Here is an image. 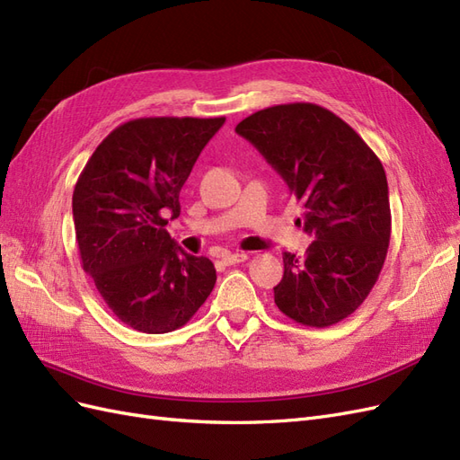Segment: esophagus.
<instances>
[{
    "label": "esophagus",
    "mask_w": 460,
    "mask_h": 460,
    "mask_svg": "<svg viewBox=\"0 0 460 460\" xmlns=\"http://www.w3.org/2000/svg\"><path fill=\"white\" fill-rule=\"evenodd\" d=\"M243 261H247L245 253H226L225 257H222V262H225V264H238V262H243Z\"/></svg>",
    "instance_id": "obj_1"
}]
</instances>
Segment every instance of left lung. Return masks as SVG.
I'll return each instance as SVG.
<instances>
[{"mask_svg": "<svg viewBox=\"0 0 460 460\" xmlns=\"http://www.w3.org/2000/svg\"><path fill=\"white\" fill-rule=\"evenodd\" d=\"M235 132L284 178L314 238L303 259L284 253L274 303L305 326L340 323L367 299L387 255L392 213L380 159L349 124L314 103L257 111Z\"/></svg>", "mask_w": 460, "mask_h": 460, "instance_id": "8db88e82", "label": "left lung"}]
</instances>
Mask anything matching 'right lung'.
Returning <instances> with one entry per match:
<instances>
[{
	"mask_svg": "<svg viewBox=\"0 0 460 460\" xmlns=\"http://www.w3.org/2000/svg\"><path fill=\"white\" fill-rule=\"evenodd\" d=\"M225 117H149L120 124L97 146L73 193L82 269L124 324L166 333L198 313L217 270L166 232L180 190Z\"/></svg>",
	"mask_w": 460,
	"mask_h": 460,
	"instance_id": "add662e5",
	"label": "right lung"
}]
</instances>
